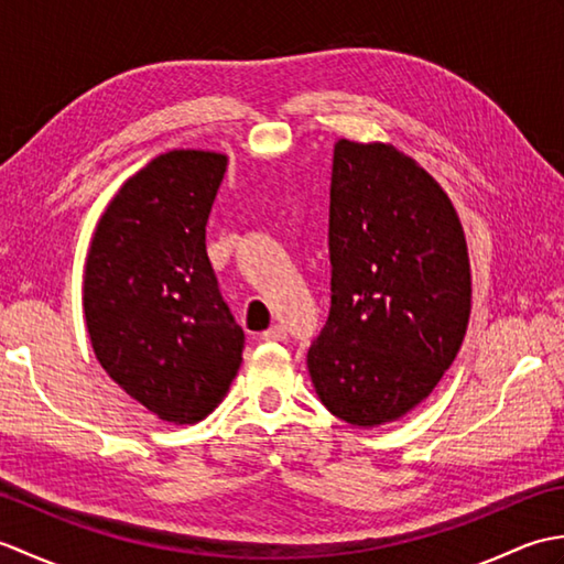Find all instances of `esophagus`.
Wrapping results in <instances>:
<instances>
[{
  "mask_svg": "<svg viewBox=\"0 0 564 564\" xmlns=\"http://www.w3.org/2000/svg\"><path fill=\"white\" fill-rule=\"evenodd\" d=\"M285 337H289V332H285V327H281V325H273L271 329H267V332H261V341H285Z\"/></svg>",
  "mask_w": 564,
  "mask_h": 564,
  "instance_id": "obj_1",
  "label": "esophagus"
}]
</instances>
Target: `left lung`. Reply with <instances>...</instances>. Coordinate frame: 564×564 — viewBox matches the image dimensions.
<instances>
[{"label": "left lung", "mask_w": 564, "mask_h": 564, "mask_svg": "<svg viewBox=\"0 0 564 564\" xmlns=\"http://www.w3.org/2000/svg\"><path fill=\"white\" fill-rule=\"evenodd\" d=\"M332 305L307 351L322 404L354 426L429 398L470 317V263L453 203L414 160L339 140L329 186Z\"/></svg>", "instance_id": "8db88e82"}]
</instances>
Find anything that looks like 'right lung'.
Masks as SVG:
<instances>
[{
	"mask_svg": "<svg viewBox=\"0 0 564 564\" xmlns=\"http://www.w3.org/2000/svg\"><path fill=\"white\" fill-rule=\"evenodd\" d=\"M225 166V154L200 150H172L142 166L101 215L84 271L99 364L174 424L206 416L242 364L245 332L206 251Z\"/></svg>",
	"mask_w": 564,
	"mask_h": 564,
	"instance_id": "1",
	"label": "right lung"
}]
</instances>
